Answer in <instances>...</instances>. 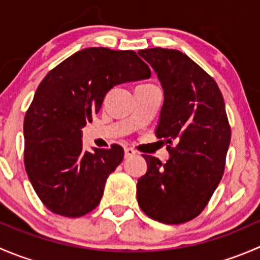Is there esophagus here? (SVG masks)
<instances>
[{
    "label": "esophagus",
    "instance_id": "obj_1",
    "mask_svg": "<svg viewBox=\"0 0 260 260\" xmlns=\"http://www.w3.org/2000/svg\"><path fill=\"white\" fill-rule=\"evenodd\" d=\"M136 151L133 148H129V147H125L124 148V157L125 158H129V157L135 156Z\"/></svg>",
    "mask_w": 260,
    "mask_h": 260
}]
</instances>
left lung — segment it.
Returning a JSON list of instances; mask_svg holds the SVG:
<instances>
[{
	"label": "left lung",
	"mask_w": 260,
	"mask_h": 260,
	"mask_svg": "<svg viewBox=\"0 0 260 260\" xmlns=\"http://www.w3.org/2000/svg\"><path fill=\"white\" fill-rule=\"evenodd\" d=\"M138 54L153 68L165 102L156 135L171 157L148 154L137 182V201L147 216L183 224L203 212L225 169L232 131L222 94L205 70L179 50L153 48Z\"/></svg>",
	"instance_id": "left-lung-1"
}]
</instances>
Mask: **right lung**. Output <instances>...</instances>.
<instances>
[{
  "label": "right lung",
  "mask_w": 260,
  "mask_h": 260,
  "mask_svg": "<svg viewBox=\"0 0 260 260\" xmlns=\"http://www.w3.org/2000/svg\"><path fill=\"white\" fill-rule=\"evenodd\" d=\"M151 77L132 50L88 48L50 70L23 120V164L41 203L79 217L96 208L109 175L123 161L120 146L85 151L81 128L93 120L114 85Z\"/></svg>",
  "instance_id": "add662e5"
}]
</instances>
